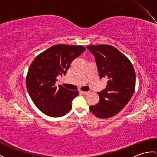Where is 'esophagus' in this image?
Here are the masks:
<instances>
[{
	"label": "esophagus",
	"mask_w": 157,
	"mask_h": 157,
	"mask_svg": "<svg viewBox=\"0 0 157 157\" xmlns=\"http://www.w3.org/2000/svg\"><path fill=\"white\" fill-rule=\"evenodd\" d=\"M80 93H81L82 94H88L89 93V92H87V91H82V90H80L79 92Z\"/></svg>",
	"instance_id": "obj_1"
}]
</instances>
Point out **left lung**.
Listing matches in <instances>:
<instances>
[{"mask_svg":"<svg viewBox=\"0 0 157 157\" xmlns=\"http://www.w3.org/2000/svg\"><path fill=\"white\" fill-rule=\"evenodd\" d=\"M94 56L101 78L108 79L106 89L98 93L99 102L89 109L95 116L107 118L119 113L135 91L136 75L127 56L111 45L87 46Z\"/></svg>","mask_w":157,"mask_h":157,"instance_id":"obj_1","label":"left lung"}]
</instances>
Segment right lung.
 <instances>
[{
	"label": "right lung",
	"mask_w": 157,
	"mask_h": 157,
	"mask_svg": "<svg viewBox=\"0 0 157 157\" xmlns=\"http://www.w3.org/2000/svg\"><path fill=\"white\" fill-rule=\"evenodd\" d=\"M86 48L82 46L57 44L41 52L30 64L26 86L34 104L42 113L52 117L65 115L72 109L78 90L56 86L57 76L66 75L72 60Z\"/></svg>",
	"instance_id": "obj_1"
}]
</instances>
